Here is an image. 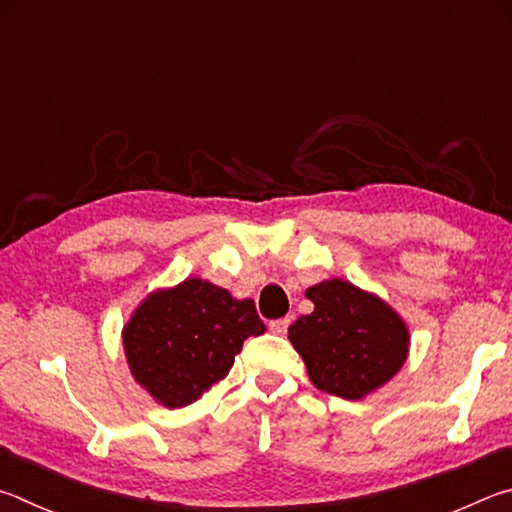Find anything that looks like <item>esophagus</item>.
<instances>
[{
  "mask_svg": "<svg viewBox=\"0 0 512 512\" xmlns=\"http://www.w3.org/2000/svg\"><path fill=\"white\" fill-rule=\"evenodd\" d=\"M292 324V317H283V319H276L270 324V330L274 335H285L288 333V326Z\"/></svg>",
  "mask_w": 512,
  "mask_h": 512,
  "instance_id": "34e87169",
  "label": "esophagus"
}]
</instances>
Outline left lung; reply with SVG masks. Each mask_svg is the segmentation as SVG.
<instances>
[{"mask_svg":"<svg viewBox=\"0 0 512 512\" xmlns=\"http://www.w3.org/2000/svg\"><path fill=\"white\" fill-rule=\"evenodd\" d=\"M306 297L315 310L294 321L288 339L317 389L362 400L405 366L409 328L378 294L328 279L308 288Z\"/></svg>","mask_w":512,"mask_h":512,"instance_id":"obj_1","label":"left lung"}]
</instances>
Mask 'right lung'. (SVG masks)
Instances as JSON below:
<instances>
[{"mask_svg":"<svg viewBox=\"0 0 512 512\" xmlns=\"http://www.w3.org/2000/svg\"><path fill=\"white\" fill-rule=\"evenodd\" d=\"M265 333L251 299L200 276L150 292L121 330L132 378L166 409L200 400L224 380L247 337Z\"/></svg>","mask_w":512,"mask_h":512,"instance_id":"1","label":"right lung"}]
</instances>
